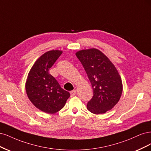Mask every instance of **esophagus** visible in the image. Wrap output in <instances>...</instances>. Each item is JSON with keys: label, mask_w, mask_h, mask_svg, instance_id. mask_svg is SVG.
Returning a JSON list of instances; mask_svg holds the SVG:
<instances>
[{"label": "esophagus", "mask_w": 151, "mask_h": 151, "mask_svg": "<svg viewBox=\"0 0 151 151\" xmlns=\"http://www.w3.org/2000/svg\"><path fill=\"white\" fill-rule=\"evenodd\" d=\"M76 90H72V91H71V92H70V94H71V96H75V95H76Z\"/></svg>", "instance_id": "1"}]
</instances>
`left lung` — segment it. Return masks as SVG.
Instances as JSON below:
<instances>
[{
    "label": "left lung",
    "mask_w": 151,
    "mask_h": 151,
    "mask_svg": "<svg viewBox=\"0 0 151 151\" xmlns=\"http://www.w3.org/2000/svg\"><path fill=\"white\" fill-rule=\"evenodd\" d=\"M86 73L93 90L87 109L95 114H104L118 103L123 86L119 72L100 50L91 49L76 52Z\"/></svg>",
    "instance_id": "obj_1"
}]
</instances>
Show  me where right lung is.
<instances>
[{"mask_svg":"<svg viewBox=\"0 0 151 151\" xmlns=\"http://www.w3.org/2000/svg\"><path fill=\"white\" fill-rule=\"evenodd\" d=\"M63 51L52 50L36 60L29 73L26 90L29 99L36 108L47 114H55L65 106L70 96L57 80L49 73V70Z\"/></svg>","mask_w":151,"mask_h":151,"instance_id":"1","label":"right lung"}]
</instances>
